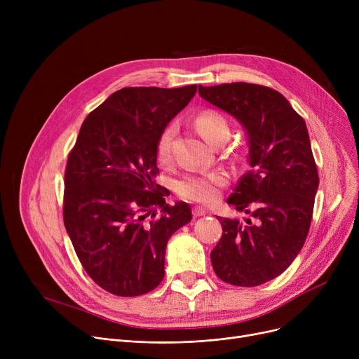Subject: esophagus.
Here are the masks:
<instances>
[{
  "label": "esophagus",
  "instance_id": "obj_1",
  "mask_svg": "<svg viewBox=\"0 0 359 359\" xmlns=\"http://www.w3.org/2000/svg\"><path fill=\"white\" fill-rule=\"evenodd\" d=\"M192 214H194V217H202V215L208 214V210L202 208V206H195V208L192 210Z\"/></svg>",
  "mask_w": 359,
  "mask_h": 359
}]
</instances>
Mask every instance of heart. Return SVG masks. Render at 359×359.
Segmentation results:
<instances>
[{"label":"heart","mask_w":359,"mask_h":359,"mask_svg":"<svg viewBox=\"0 0 359 359\" xmlns=\"http://www.w3.org/2000/svg\"><path fill=\"white\" fill-rule=\"evenodd\" d=\"M195 125L199 134L212 145L222 138H230V123L215 110L201 111ZM176 132L177 126L172 122L163 129L158 137L156 154L157 160L163 164H167L172 160V145ZM225 184H227V176L222 172H194L183 175L176 182V192L182 199L211 205L218 201L219 191Z\"/></svg>","instance_id":"1"}]
</instances>
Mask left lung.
<instances>
[{
	"label": "left lung",
	"instance_id": "1",
	"mask_svg": "<svg viewBox=\"0 0 359 359\" xmlns=\"http://www.w3.org/2000/svg\"><path fill=\"white\" fill-rule=\"evenodd\" d=\"M201 97L225 110L248 130L250 170L229 203L246 222L217 217L222 236L211 252L217 276L257 287L279 276L304 246L318 187L304 119L273 88L231 83L199 86Z\"/></svg>",
	"mask_w": 359,
	"mask_h": 359
}]
</instances>
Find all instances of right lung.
<instances>
[{
    "label": "right lung",
    "instance_id": "right-lung-1",
    "mask_svg": "<svg viewBox=\"0 0 359 359\" xmlns=\"http://www.w3.org/2000/svg\"><path fill=\"white\" fill-rule=\"evenodd\" d=\"M196 86L125 87L84 119L69 151L64 224L84 271L104 291L137 297L164 278L168 238L192 219L165 203L156 147Z\"/></svg>",
    "mask_w": 359,
    "mask_h": 359
}]
</instances>
